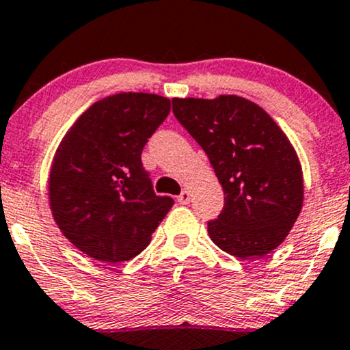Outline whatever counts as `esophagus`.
<instances>
[{
	"mask_svg": "<svg viewBox=\"0 0 350 350\" xmlns=\"http://www.w3.org/2000/svg\"><path fill=\"white\" fill-rule=\"evenodd\" d=\"M178 200H179V204H183V205L189 204V202H191V192L183 191V192H180V196L178 197Z\"/></svg>",
	"mask_w": 350,
	"mask_h": 350,
	"instance_id": "esophagus-1",
	"label": "esophagus"
}]
</instances>
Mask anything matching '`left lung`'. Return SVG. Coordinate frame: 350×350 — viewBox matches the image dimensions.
I'll return each instance as SVG.
<instances>
[{
  "label": "left lung",
  "mask_w": 350,
  "mask_h": 350,
  "mask_svg": "<svg viewBox=\"0 0 350 350\" xmlns=\"http://www.w3.org/2000/svg\"><path fill=\"white\" fill-rule=\"evenodd\" d=\"M172 112L207 153L225 192L208 221L220 250L238 259L262 258L287 238L303 205L297 151L269 113L234 94L172 99Z\"/></svg>",
  "instance_id": "8db88e82"
}]
</instances>
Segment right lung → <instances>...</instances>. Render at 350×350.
I'll use <instances>...</instances> for the list:
<instances>
[{"label":"right lung","instance_id":"right-lung-1","mask_svg":"<svg viewBox=\"0 0 350 350\" xmlns=\"http://www.w3.org/2000/svg\"><path fill=\"white\" fill-rule=\"evenodd\" d=\"M171 111L148 92L94 103L58 145L49 174L50 210L75 247L100 262L135 258L174 200L154 193L142 151Z\"/></svg>","mask_w":350,"mask_h":350}]
</instances>
